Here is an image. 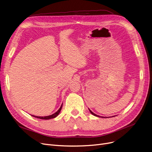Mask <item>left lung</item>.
Returning a JSON list of instances; mask_svg holds the SVG:
<instances>
[{
    "mask_svg": "<svg viewBox=\"0 0 152 152\" xmlns=\"http://www.w3.org/2000/svg\"><path fill=\"white\" fill-rule=\"evenodd\" d=\"M89 111H90V112H91V114H92V115H94V116H98V117H100V116H98V115H96V114H95V113H93V112H92V111H91V110H90V109H89ZM102 118H103V117H102Z\"/></svg>",
    "mask_w": 152,
    "mask_h": 152,
    "instance_id": "8db88e82",
    "label": "left lung"
}]
</instances>
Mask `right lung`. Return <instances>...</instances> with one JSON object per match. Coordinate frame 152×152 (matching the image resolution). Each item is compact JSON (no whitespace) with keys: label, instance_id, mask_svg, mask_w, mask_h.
<instances>
[{"label":"right lung","instance_id":"obj_1","mask_svg":"<svg viewBox=\"0 0 152 152\" xmlns=\"http://www.w3.org/2000/svg\"><path fill=\"white\" fill-rule=\"evenodd\" d=\"M62 105H63L61 104V105L60 108H59V110L57 111V112L55 113L53 115H49V116H34V115H31V116H34L35 118H37L41 119H52V118H54L55 117H57L59 115L60 111L61 110V108H62Z\"/></svg>","mask_w":152,"mask_h":152}]
</instances>
